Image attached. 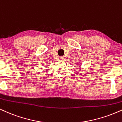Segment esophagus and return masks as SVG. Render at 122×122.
<instances>
[{"label": "esophagus", "instance_id": "34e87169", "mask_svg": "<svg viewBox=\"0 0 122 122\" xmlns=\"http://www.w3.org/2000/svg\"><path fill=\"white\" fill-rule=\"evenodd\" d=\"M60 60H64V57H60Z\"/></svg>", "mask_w": 122, "mask_h": 122}]
</instances>
